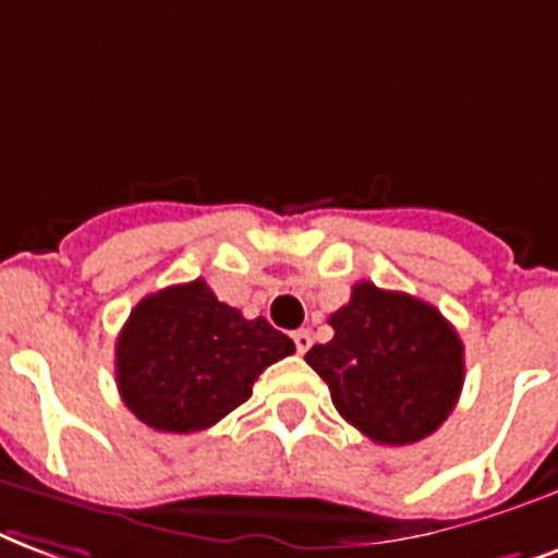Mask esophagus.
<instances>
[{
  "label": "esophagus",
  "mask_w": 558,
  "mask_h": 558,
  "mask_svg": "<svg viewBox=\"0 0 558 558\" xmlns=\"http://www.w3.org/2000/svg\"><path fill=\"white\" fill-rule=\"evenodd\" d=\"M293 343H296V352H300V355H305V352L311 349V331H305V328L293 331Z\"/></svg>",
  "instance_id": "esophagus-1"
}]
</instances>
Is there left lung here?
Instances as JSON below:
<instances>
[{
  "instance_id": "left-lung-1",
  "label": "left lung",
  "mask_w": 558,
  "mask_h": 558,
  "mask_svg": "<svg viewBox=\"0 0 558 558\" xmlns=\"http://www.w3.org/2000/svg\"><path fill=\"white\" fill-rule=\"evenodd\" d=\"M335 338L308 349L349 425L378 445L425 439L451 416L463 390V340L427 302L357 282L328 317Z\"/></svg>"
}]
</instances>
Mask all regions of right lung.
I'll list each match as a JSON object with an SVG mask.
<instances>
[{"mask_svg": "<svg viewBox=\"0 0 558 558\" xmlns=\"http://www.w3.org/2000/svg\"><path fill=\"white\" fill-rule=\"evenodd\" d=\"M293 340L247 319L203 279L150 293L116 340V384L133 416L162 434L206 430L253 396Z\"/></svg>", "mask_w": 558, "mask_h": 558, "instance_id": "1", "label": "right lung"}]
</instances>
